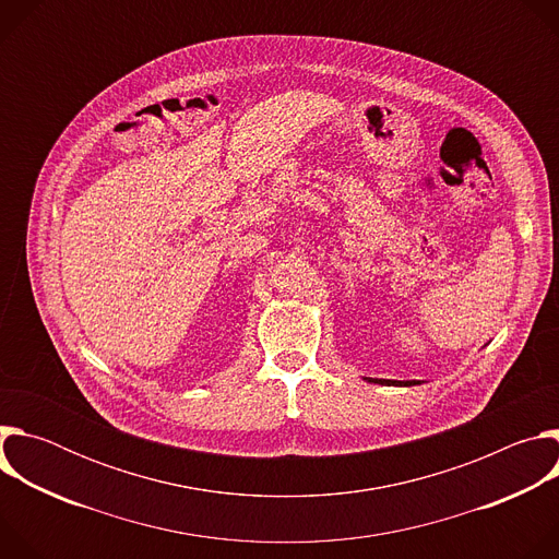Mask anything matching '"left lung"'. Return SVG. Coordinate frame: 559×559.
Wrapping results in <instances>:
<instances>
[{
    "instance_id": "obj_1",
    "label": "left lung",
    "mask_w": 559,
    "mask_h": 559,
    "mask_svg": "<svg viewBox=\"0 0 559 559\" xmlns=\"http://www.w3.org/2000/svg\"><path fill=\"white\" fill-rule=\"evenodd\" d=\"M367 382H373V384H395V386H412V384H418V380H384V378H365Z\"/></svg>"
}]
</instances>
